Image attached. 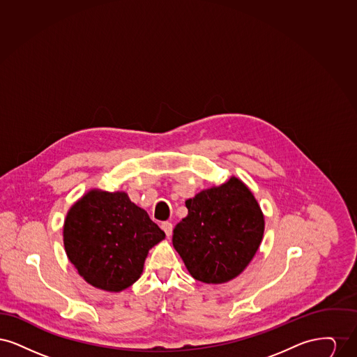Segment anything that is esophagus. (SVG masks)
<instances>
[{
    "instance_id": "1",
    "label": "esophagus",
    "mask_w": 357,
    "mask_h": 357,
    "mask_svg": "<svg viewBox=\"0 0 357 357\" xmlns=\"http://www.w3.org/2000/svg\"><path fill=\"white\" fill-rule=\"evenodd\" d=\"M160 227H162V230L166 233V236L170 237L171 234H172V223L167 221L162 222V223H160Z\"/></svg>"
}]
</instances>
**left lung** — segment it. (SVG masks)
Returning a JSON list of instances; mask_svg holds the SVG:
<instances>
[{
	"mask_svg": "<svg viewBox=\"0 0 357 357\" xmlns=\"http://www.w3.org/2000/svg\"><path fill=\"white\" fill-rule=\"evenodd\" d=\"M186 218L172 245L190 274L204 284H222L242 272L262 241L264 215L252 191L237 178L186 201Z\"/></svg>",
	"mask_w": 357,
	"mask_h": 357,
	"instance_id": "left-lung-1",
	"label": "left lung"
}]
</instances>
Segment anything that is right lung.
<instances>
[{"label": "right lung", "mask_w": 357, "mask_h": 357, "mask_svg": "<svg viewBox=\"0 0 357 357\" xmlns=\"http://www.w3.org/2000/svg\"><path fill=\"white\" fill-rule=\"evenodd\" d=\"M165 237L126 192L89 191L72 206L64 223L69 261L88 284L109 291L131 287L149 250Z\"/></svg>", "instance_id": "obj_1"}]
</instances>
